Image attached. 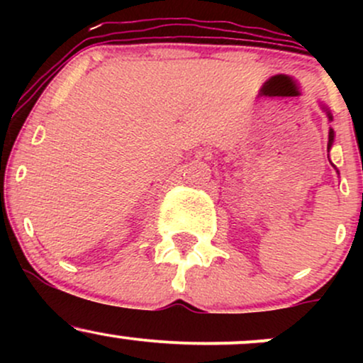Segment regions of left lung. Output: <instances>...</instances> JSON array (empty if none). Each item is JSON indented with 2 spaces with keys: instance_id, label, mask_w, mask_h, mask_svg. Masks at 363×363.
<instances>
[{
  "instance_id": "left-lung-1",
  "label": "left lung",
  "mask_w": 363,
  "mask_h": 363,
  "mask_svg": "<svg viewBox=\"0 0 363 363\" xmlns=\"http://www.w3.org/2000/svg\"><path fill=\"white\" fill-rule=\"evenodd\" d=\"M324 109H326V107H324ZM326 112H328V118H329V119H333L331 112H329L328 109H326ZM333 140H335V133H333V129L329 128V141H328V148H331V145H333Z\"/></svg>"
}]
</instances>
